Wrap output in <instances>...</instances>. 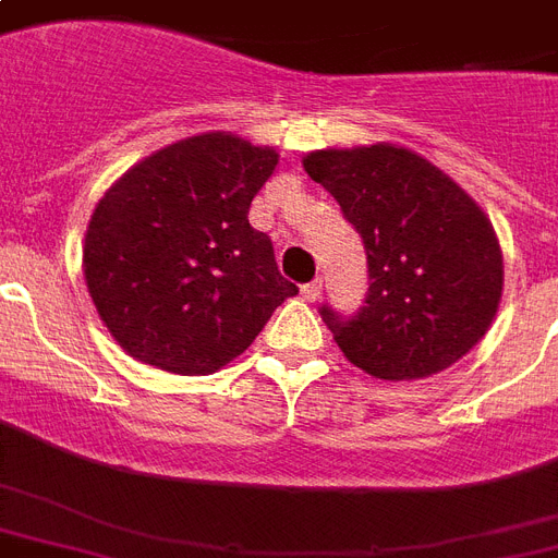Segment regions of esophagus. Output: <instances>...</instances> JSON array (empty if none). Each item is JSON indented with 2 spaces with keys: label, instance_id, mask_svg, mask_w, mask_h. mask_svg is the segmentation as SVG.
<instances>
[{
  "label": "esophagus",
  "instance_id": "34e87169",
  "mask_svg": "<svg viewBox=\"0 0 558 558\" xmlns=\"http://www.w3.org/2000/svg\"><path fill=\"white\" fill-rule=\"evenodd\" d=\"M322 289H324V280L315 278L313 283H304V287H301V295H304L310 304H315V301L322 298Z\"/></svg>",
  "mask_w": 558,
  "mask_h": 558
}]
</instances>
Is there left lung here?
I'll list each match as a JSON object with an SVG mask.
<instances>
[{
  "instance_id": "left-lung-1",
  "label": "left lung",
  "mask_w": 558,
  "mask_h": 558,
  "mask_svg": "<svg viewBox=\"0 0 558 558\" xmlns=\"http://www.w3.org/2000/svg\"><path fill=\"white\" fill-rule=\"evenodd\" d=\"M367 254L365 306H322L332 339L376 379H423L463 359L493 324L504 257L493 222L463 187L397 144L315 150L304 159Z\"/></svg>"
}]
</instances>
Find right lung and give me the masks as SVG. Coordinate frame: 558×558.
Segmentation results:
<instances>
[{
	"label": "right lung",
	"instance_id": "obj_1",
	"mask_svg": "<svg viewBox=\"0 0 558 558\" xmlns=\"http://www.w3.org/2000/svg\"><path fill=\"white\" fill-rule=\"evenodd\" d=\"M278 153L202 133L156 150L104 193L83 275L112 339L144 365L208 376L298 295L248 208Z\"/></svg>",
	"mask_w": 558,
	"mask_h": 558
}]
</instances>
